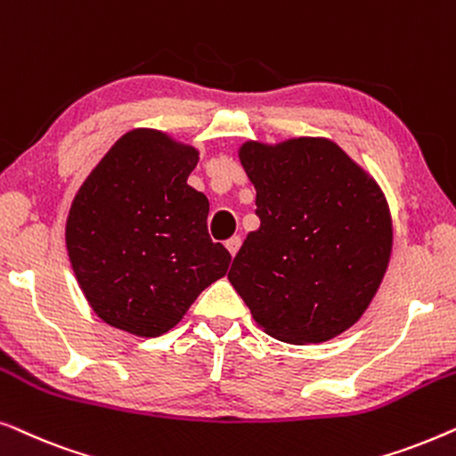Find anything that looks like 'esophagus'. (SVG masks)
I'll list each match as a JSON object with an SVG mask.
<instances>
[{"label":"esophagus","instance_id":"esophagus-1","mask_svg":"<svg viewBox=\"0 0 456 456\" xmlns=\"http://www.w3.org/2000/svg\"><path fill=\"white\" fill-rule=\"evenodd\" d=\"M240 242H242V240H240V236H232V239H228V240H226V248L230 251V255H232V257H234L236 253H239Z\"/></svg>","mask_w":456,"mask_h":456}]
</instances>
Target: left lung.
Returning a JSON list of instances; mask_svg holds the SVG:
<instances>
[{
	"mask_svg": "<svg viewBox=\"0 0 456 456\" xmlns=\"http://www.w3.org/2000/svg\"><path fill=\"white\" fill-rule=\"evenodd\" d=\"M240 164L257 191L261 226L228 272L253 320L290 345L326 342L353 326L388 267V203L326 139L245 142Z\"/></svg>",
	"mask_w": 456,
	"mask_h": 456,
	"instance_id": "obj_1",
	"label": "left lung"
}]
</instances>
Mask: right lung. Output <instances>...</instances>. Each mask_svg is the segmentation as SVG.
Instances as JSON below:
<instances>
[{"instance_id": "1", "label": "right lung", "mask_w": 456, "mask_h": 456, "mask_svg": "<svg viewBox=\"0 0 456 456\" xmlns=\"http://www.w3.org/2000/svg\"><path fill=\"white\" fill-rule=\"evenodd\" d=\"M197 161V149L159 130H130L74 197L68 257L110 326L147 338L164 334L226 276L232 257L209 239L208 197L186 184Z\"/></svg>"}]
</instances>
